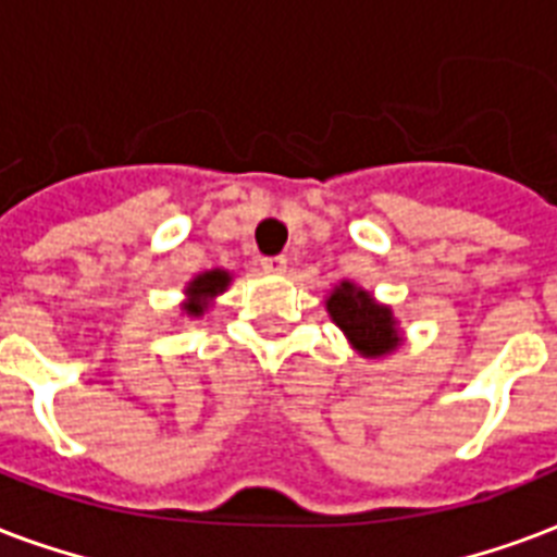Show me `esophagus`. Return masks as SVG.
<instances>
[{
  "label": "esophagus",
  "mask_w": 557,
  "mask_h": 557,
  "mask_svg": "<svg viewBox=\"0 0 557 557\" xmlns=\"http://www.w3.org/2000/svg\"><path fill=\"white\" fill-rule=\"evenodd\" d=\"M261 267H264L267 273H284V270H287V258L267 256V258H261Z\"/></svg>",
  "instance_id": "34e87169"
}]
</instances>
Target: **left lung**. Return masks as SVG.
<instances>
[{
    "mask_svg": "<svg viewBox=\"0 0 557 557\" xmlns=\"http://www.w3.org/2000/svg\"><path fill=\"white\" fill-rule=\"evenodd\" d=\"M327 313L337 322L351 346L363 357H381L398 346V331L392 310L377 305L366 290H357L351 282H343L327 299Z\"/></svg>",
    "mask_w": 557,
    "mask_h": 557,
    "instance_id": "left-lung-1",
    "label": "left lung"
}]
</instances>
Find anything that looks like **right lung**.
Returning a JSON list of instances; mask_svg holds the SVG:
<instances>
[{"label":"right lung","mask_w":557,"mask_h":557,"mask_svg":"<svg viewBox=\"0 0 557 557\" xmlns=\"http://www.w3.org/2000/svg\"><path fill=\"white\" fill-rule=\"evenodd\" d=\"M226 284H230V273H223V270H211V273L197 275L191 282V287H188L191 301L185 305V310L194 313V317H200L202 310H206V301H209L211 296H218V293L226 290Z\"/></svg>","instance_id":"obj_1"}]
</instances>
